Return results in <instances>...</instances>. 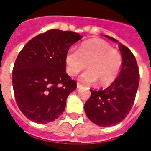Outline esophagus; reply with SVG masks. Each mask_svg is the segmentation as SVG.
Segmentation results:
<instances>
[{
    "instance_id": "obj_1",
    "label": "esophagus",
    "mask_w": 151,
    "mask_h": 151,
    "mask_svg": "<svg viewBox=\"0 0 151 151\" xmlns=\"http://www.w3.org/2000/svg\"><path fill=\"white\" fill-rule=\"evenodd\" d=\"M81 87H82V85H81L80 83H77V88L79 89L81 88Z\"/></svg>"
}]
</instances>
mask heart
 I'll return each instance as SVG.
<instances>
[{
    "instance_id": "heart-1",
    "label": "heart",
    "mask_w": 151,
    "mask_h": 151,
    "mask_svg": "<svg viewBox=\"0 0 151 151\" xmlns=\"http://www.w3.org/2000/svg\"><path fill=\"white\" fill-rule=\"evenodd\" d=\"M65 61L69 75H77L86 65L88 69L79 76V80L88 84L97 81L99 85L105 86L110 85L119 74L122 56L108 42L92 39L83 42L78 51L70 48L66 53Z\"/></svg>"
}]
</instances>
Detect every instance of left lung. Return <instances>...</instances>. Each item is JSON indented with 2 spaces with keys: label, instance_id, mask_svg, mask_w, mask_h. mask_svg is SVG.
Instances as JSON below:
<instances>
[{
  "label": "left lung",
  "instance_id": "obj_1",
  "mask_svg": "<svg viewBox=\"0 0 151 151\" xmlns=\"http://www.w3.org/2000/svg\"><path fill=\"white\" fill-rule=\"evenodd\" d=\"M118 43L122 56L121 69L116 80L103 91L91 90V95L84 105L89 120L101 127L112 126L126 117L133 107L138 86L139 71L136 58L127 47L108 35Z\"/></svg>",
  "mask_w": 151,
  "mask_h": 151
}]
</instances>
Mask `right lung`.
<instances>
[{
    "label": "right lung",
    "instance_id": "add662e5",
    "mask_svg": "<svg viewBox=\"0 0 151 151\" xmlns=\"http://www.w3.org/2000/svg\"><path fill=\"white\" fill-rule=\"evenodd\" d=\"M82 38L78 33L52 29L28 42L14 63L13 87L17 104L27 118L47 124L63 113L77 83L65 71L66 53Z\"/></svg>",
    "mask_w": 151,
    "mask_h": 151
}]
</instances>
